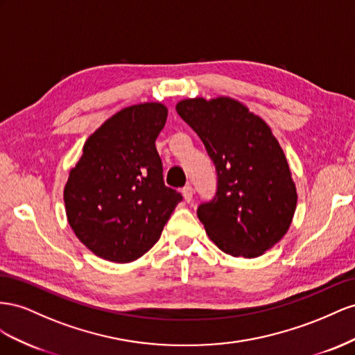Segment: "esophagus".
<instances>
[{"label":"esophagus","mask_w":355,"mask_h":355,"mask_svg":"<svg viewBox=\"0 0 355 355\" xmlns=\"http://www.w3.org/2000/svg\"><path fill=\"white\" fill-rule=\"evenodd\" d=\"M181 193H183L186 202H191V199H193V187L187 184L186 187H183V190H181Z\"/></svg>","instance_id":"1"}]
</instances>
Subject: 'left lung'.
Instances as JSON below:
<instances>
[{
	"instance_id": "8db88e82",
	"label": "left lung",
	"mask_w": 355,
	"mask_h": 355,
	"mask_svg": "<svg viewBox=\"0 0 355 355\" xmlns=\"http://www.w3.org/2000/svg\"><path fill=\"white\" fill-rule=\"evenodd\" d=\"M177 113L204 143L217 171V191L198 217L226 254L254 259L287 234L295 216V181L270 128L236 99L191 98Z\"/></svg>"
}]
</instances>
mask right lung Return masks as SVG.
<instances>
[{
	"label": "right lung",
	"instance_id": "right-lung-1",
	"mask_svg": "<svg viewBox=\"0 0 355 355\" xmlns=\"http://www.w3.org/2000/svg\"><path fill=\"white\" fill-rule=\"evenodd\" d=\"M168 108L130 105L105 120L83 146L64 189L67 218L76 236L101 259L129 263L159 241L183 199L164 183L156 138Z\"/></svg>",
	"mask_w": 355,
	"mask_h": 355
}]
</instances>
